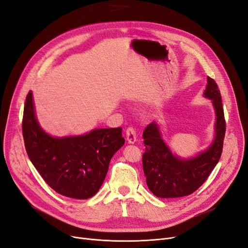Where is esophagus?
I'll return each mask as SVG.
<instances>
[{
  "instance_id": "esophagus-1",
  "label": "esophagus",
  "mask_w": 248,
  "mask_h": 248,
  "mask_svg": "<svg viewBox=\"0 0 248 248\" xmlns=\"http://www.w3.org/2000/svg\"><path fill=\"white\" fill-rule=\"evenodd\" d=\"M125 135H126V140H127L128 143H130V144L136 143V141H137V133H136V130H135L133 126H128L126 128Z\"/></svg>"
}]
</instances>
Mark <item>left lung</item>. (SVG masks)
<instances>
[{"mask_svg":"<svg viewBox=\"0 0 248 248\" xmlns=\"http://www.w3.org/2000/svg\"><path fill=\"white\" fill-rule=\"evenodd\" d=\"M203 96L212 100L216 112L215 138L207 150L197 156L181 159L172 154L161 136L159 125L150 124L143 133L146 147L143 169L147 186L158 198H181L195 192L219 162L226 131L223 104L217 83L208 77Z\"/></svg>","mask_w":248,"mask_h":248,"instance_id":"1","label":"left lung"}]
</instances>
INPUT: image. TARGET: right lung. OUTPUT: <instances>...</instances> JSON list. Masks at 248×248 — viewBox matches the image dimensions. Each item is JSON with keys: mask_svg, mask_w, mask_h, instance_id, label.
Returning <instances> with one entry per match:
<instances>
[{"mask_svg": "<svg viewBox=\"0 0 248 248\" xmlns=\"http://www.w3.org/2000/svg\"><path fill=\"white\" fill-rule=\"evenodd\" d=\"M22 133L28 157L41 177L60 195L76 200L97 193L112 156L124 144L122 127L96 128L82 136L48 135L36 120L32 91L24 105Z\"/></svg>", "mask_w": 248, "mask_h": 248, "instance_id": "1", "label": "right lung"}]
</instances>
